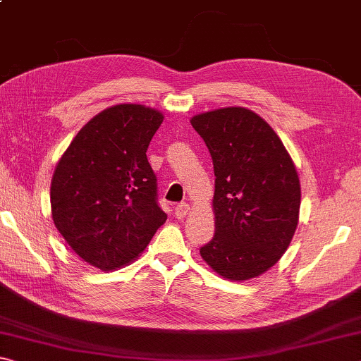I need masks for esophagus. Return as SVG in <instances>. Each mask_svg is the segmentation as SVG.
Listing matches in <instances>:
<instances>
[{
    "mask_svg": "<svg viewBox=\"0 0 361 361\" xmlns=\"http://www.w3.org/2000/svg\"><path fill=\"white\" fill-rule=\"evenodd\" d=\"M188 213H189V205L188 204H178L175 207V216L178 219L186 218Z\"/></svg>",
    "mask_w": 361,
    "mask_h": 361,
    "instance_id": "1",
    "label": "esophagus"
}]
</instances>
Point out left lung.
<instances>
[{
	"label": "left lung",
	"mask_w": 361,
	"mask_h": 361,
	"mask_svg": "<svg viewBox=\"0 0 361 361\" xmlns=\"http://www.w3.org/2000/svg\"><path fill=\"white\" fill-rule=\"evenodd\" d=\"M215 172V235L200 256L218 276L243 282L264 274L290 247L299 221L301 185L282 140L243 106L195 114Z\"/></svg>",
	"instance_id": "obj_1"
}]
</instances>
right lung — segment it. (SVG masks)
<instances>
[{
	"instance_id": "right-lung-1",
	"label": "right lung",
	"mask_w": 361,
	"mask_h": 361,
	"mask_svg": "<svg viewBox=\"0 0 361 361\" xmlns=\"http://www.w3.org/2000/svg\"><path fill=\"white\" fill-rule=\"evenodd\" d=\"M164 114L119 103L94 116L59 159L51 181L56 228L79 258L100 271L129 264L167 215L146 157Z\"/></svg>"
}]
</instances>
